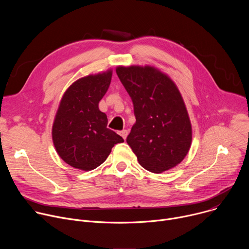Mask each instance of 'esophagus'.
<instances>
[{"instance_id":"esophagus-1","label":"esophagus","mask_w":249,"mask_h":249,"mask_svg":"<svg viewBox=\"0 0 249 249\" xmlns=\"http://www.w3.org/2000/svg\"><path fill=\"white\" fill-rule=\"evenodd\" d=\"M118 133H119V135H120L124 140H126L127 135H128V131H127V130H121V131H119Z\"/></svg>"}]
</instances>
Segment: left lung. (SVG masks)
Returning <instances> with one entry per match:
<instances>
[{"label":"left lung","instance_id":"8db88e82","mask_svg":"<svg viewBox=\"0 0 249 249\" xmlns=\"http://www.w3.org/2000/svg\"><path fill=\"white\" fill-rule=\"evenodd\" d=\"M136 122L127 144L145 169L161 173L178 165L192 143V126L183 97L168 75L153 66H118Z\"/></svg>","mask_w":249,"mask_h":249}]
</instances>
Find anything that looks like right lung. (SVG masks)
I'll use <instances>...</instances> for the list:
<instances>
[{
    "mask_svg": "<svg viewBox=\"0 0 249 249\" xmlns=\"http://www.w3.org/2000/svg\"><path fill=\"white\" fill-rule=\"evenodd\" d=\"M112 70L83 77L64 92L52 126L59 157L69 165L89 171L105 161L111 149L124 140L107 128V116L98 108L107 91Z\"/></svg>",
    "mask_w": 249,
    "mask_h": 249,
    "instance_id": "add662e5",
    "label": "right lung"
}]
</instances>
